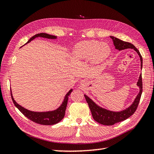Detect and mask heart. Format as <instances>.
<instances>
[{"label":"heart","instance_id":"b5f03b06","mask_svg":"<svg viewBox=\"0 0 154 154\" xmlns=\"http://www.w3.org/2000/svg\"><path fill=\"white\" fill-rule=\"evenodd\" d=\"M111 49L107 43L95 40L79 42L75 45L73 54L76 58L86 60L89 58L94 64L104 62L111 54Z\"/></svg>","mask_w":154,"mask_h":154}]
</instances>
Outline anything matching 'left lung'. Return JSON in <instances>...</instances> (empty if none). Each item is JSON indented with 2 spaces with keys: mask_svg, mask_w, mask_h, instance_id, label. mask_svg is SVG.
Segmentation results:
<instances>
[{
  "mask_svg": "<svg viewBox=\"0 0 154 154\" xmlns=\"http://www.w3.org/2000/svg\"><path fill=\"white\" fill-rule=\"evenodd\" d=\"M112 39L114 43V45L115 46V49L118 51L124 50L126 49H133L135 50L137 54H139L140 60V68L142 69L143 68V58H142L141 54L136 47L134 46L131 43L129 42H126L121 40L114 36H110ZM137 86L139 88V92L137 94L135 100L133 101V103L129 106V107L126 108L123 111L115 112L109 111V110L105 109L100 107L99 105H97L95 102L93 101L92 100L90 99L85 94V97L86 102L88 104V107L90 109V111L92 112V115L94 120L96 121L98 123L103 124L105 125H112L118 122L124 121L127 119L129 117L133 115L134 112L137 109L138 105L140 100L142 92H143V82H142V73L140 75L139 80L137 83Z\"/></svg>",
  "mask_w": 154,
  "mask_h": 154,
  "instance_id": "obj_1",
  "label": "left lung"
}]
</instances>
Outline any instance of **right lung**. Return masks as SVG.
Masks as SVG:
<instances>
[{"instance_id": "right-lung-1", "label": "right lung", "mask_w": 154, "mask_h": 154, "mask_svg": "<svg viewBox=\"0 0 154 154\" xmlns=\"http://www.w3.org/2000/svg\"><path fill=\"white\" fill-rule=\"evenodd\" d=\"M38 37L47 38V39H57V36H53V35L46 34V33L37 34L36 35H34V36H32V38H30V39L25 43V44L30 42L31 41L33 40L34 39ZM10 91H11V99H12V101L14 102L15 106L26 118H28L29 120H32V122H35V123L42 124V125H49L56 124L58 123L59 122H60L63 118H64L65 116V112H66V109L67 107V104H68V96L70 95L71 92L73 91V89H70L69 91L66 94L64 99L63 100V102L58 109H57L56 110H54V111H46V112L31 111L22 107V106L19 105L17 102L14 100L12 96V93H11V90H10Z\"/></svg>"}]
</instances>
